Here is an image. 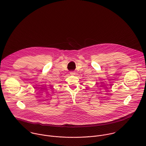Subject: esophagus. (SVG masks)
I'll list each match as a JSON object with an SVG mask.
<instances>
[{
    "label": "esophagus",
    "instance_id": "esophagus-1",
    "mask_svg": "<svg viewBox=\"0 0 146 146\" xmlns=\"http://www.w3.org/2000/svg\"><path fill=\"white\" fill-rule=\"evenodd\" d=\"M70 74L71 75H74V74H75V73H74V72L72 71V72H70Z\"/></svg>",
    "mask_w": 146,
    "mask_h": 146
}]
</instances>
